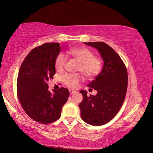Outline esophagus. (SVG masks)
<instances>
[{
    "mask_svg": "<svg viewBox=\"0 0 153 153\" xmlns=\"http://www.w3.org/2000/svg\"><path fill=\"white\" fill-rule=\"evenodd\" d=\"M69 91H70V94H71V95L74 94H75V93H76V91L73 90V89H70Z\"/></svg>",
    "mask_w": 153,
    "mask_h": 153,
    "instance_id": "1",
    "label": "esophagus"
}]
</instances>
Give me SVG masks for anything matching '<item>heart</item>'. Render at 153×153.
<instances>
[{"label":"heart","instance_id":"1","mask_svg":"<svg viewBox=\"0 0 153 153\" xmlns=\"http://www.w3.org/2000/svg\"><path fill=\"white\" fill-rule=\"evenodd\" d=\"M68 54L80 63L78 71H80L88 78L96 76L101 70V61L99 58L93 57V53L85 47L72 48L68 50ZM66 57L63 54H59L55 59V68L57 71H62L66 63ZM82 80L80 75L68 74L63 77V82L68 86L75 87Z\"/></svg>","mask_w":153,"mask_h":153}]
</instances>
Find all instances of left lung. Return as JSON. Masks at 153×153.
Returning a JSON list of instances; mask_svg holds the SVG:
<instances>
[{
    "instance_id": "left-lung-1",
    "label": "left lung",
    "mask_w": 153,
    "mask_h": 153,
    "mask_svg": "<svg viewBox=\"0 0 153 153\" xmlns=\"http://www.w3.org/2000/svg\"><path fill=\"white\" fill-rule=\"evenodd\" d=\"M84 44L99 51L103 66L101 73L88 85L97 91V94L88 96L85 91H80L82 95L79 104L80 116L87 124L101 126L117 115L124 103L127 89V68L119 54L106 43Z\"/></svg>"
}]
</instances>
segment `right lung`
<instances>
[{"instance_id":"1","label":"right lung","mask_w":153,"mask_h":153,"mask_svg":"<svg viewBox=\"0 0 153 153\" xmlns=\"http://www.w3.org/2000/svg\"><path fill=\"white\" fill-rule=\"evenodd\" d=\"M59 43H45L27 54L19 69L17 94L24 111L42 124L55 122L70 96L60 88L51 93L47 83L55 74V59L60 52Z\"/></svg>"}]
</instances>
